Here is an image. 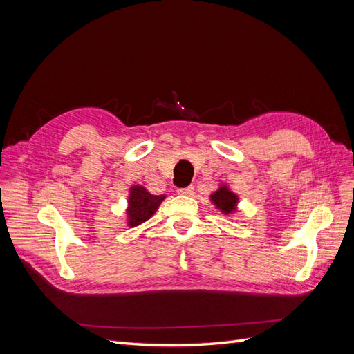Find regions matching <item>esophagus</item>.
Returning a JSON list of instances; mask_svg holds the SVG:
<instances>
[{"label": "esophagus", "mask_w": 354, "mask_h": 354, "mask_svg": "<svg viewBox=\"0 0 354 354\" xmlns=\"http://www.w3.org/2000/svg\"><path fill=\"white\" fill-rule=\"evenodd\" d=\"M180 195H185V196H192L195 194V187L194 186H187V187H180L178 190Z\"/></svg>", "instance_id": "esophagus-1"}]
</instances>
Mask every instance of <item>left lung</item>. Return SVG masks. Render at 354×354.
I'll list each match as a JSON object with an SVG mask.
<instances>
[{
    "mask_svg": "<svg viewBox=\"0 0 354 354\" xmlns=\"http://www.w3.org/2000/svg\"><path fill=\"white\" fill-rule=\"evenodd\" d=\"M211 201L223 214H232L233 211H236L238 195L233 194L227 186L221 185L220 189L211 195Z\"/></svg>",
    "mask_w": 354,
    "mask_h": 354,
    "instance_id": "8db88e82",
    "label": "left lung"
}]
</instances>
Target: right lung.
<instances>
[{
  "label": "right lung",
  "mask_w": 354,
  "mask_h": 354,
  "mask_svg": "<svg viewBox=\"0 0 354 354\" xmlns=\"http://www.w3.org/2000/svg\"><path fill=\"white\" fill-rule=\"evenodd\" d=\"M164 199V195L156 196L149 194L143 186H133L130 189V196H128V226L136 227L151 218Z\"/></svg>",
  "instance_id": "right-lung-1"
}]
</instances>
